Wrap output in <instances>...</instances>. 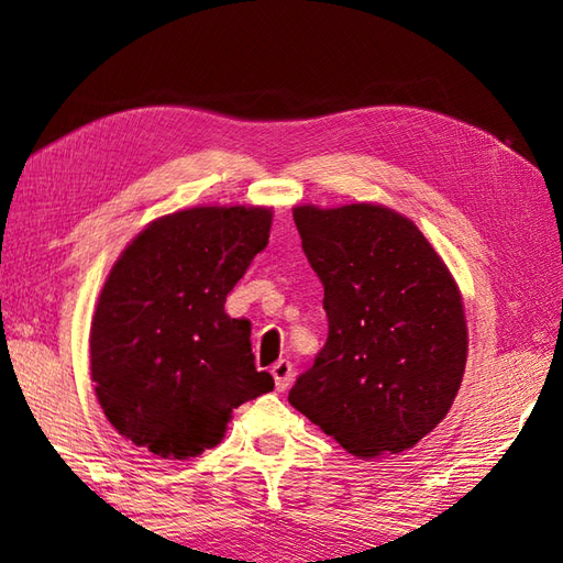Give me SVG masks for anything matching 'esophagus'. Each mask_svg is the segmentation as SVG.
<instances>
[{"label": "esophagus", "mask_w": 563, "mask_h": 563, "mask_svg": "<svg viewBox=\"0 0 563 563\" xmlns=\"http://www.w3.org/2000/svg\"><path fill=\"white\" fill-rule=\"evenodd\" d=\"M271 375H273V379H275V389H278V391H285V389H290V385H292L295 367H292V363H290V361H278V363L273 365Z\"/></svg>", "instance_id": "esophagus-1"}]
</instances>
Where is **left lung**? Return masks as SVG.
I'll return each mask as SVG.
<instances>
[{
    "instance_id": "8db88e82",
    "label": "left lung",
    "mask_w": 563,
    "mask_h": 563,
    "mask_svg": "<svg viewBox=\"0 0 563 563\" xmlns=\"http://www.w3.org/2000/svg\"><path fill=\"white\" fill-rule=\"evenodd\" d=\"M292 218L324 285L329 339L288 401L357 460L413 448L460 391L457 283L423 232L385 206H300Z\"/></svg>"
}]
</instances>
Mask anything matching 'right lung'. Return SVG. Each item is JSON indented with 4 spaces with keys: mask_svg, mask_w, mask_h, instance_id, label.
Returning <instances> with one entry per match:
<instances>
[{
    "mask_svg": "<svg viewBox=\"0 0 563 563\" xmlns=\"http://www.w3.org/2000/svg\"><path fill=\"white\" fill-rule=\"evenodd\" d=\"M271 208L202 206L150 222L113 263L89 333L97 399L111 426L162 460L218 445L232 411L273 389L251 321L227 295L271 234Z\"/></svg>",
    "mask_w": 563,
    "mask_h": 563,
    "instance_id": "right-lung-1",
    "label": "right lung"
}]
</instances>
